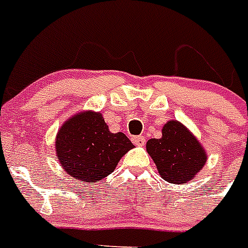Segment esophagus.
<instances>
[{"instance_id":"obj_1","label":"esophagus","mask_w":248,"mask_h":248,"mask_svg":"<svg viewBox=\"0 0 248 248\" xmlns=\"http://www.w3.org/2000/svg\"><path fill=\"white\" fill-rule=\"evenodd\" d=\"M132 142L138 146H144L145 145V138L144 136H134L132 138Z\"/></svg>"}]
</instances>
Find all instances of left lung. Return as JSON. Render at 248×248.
I'll return each mask as SVG.
<instances>
[{"mask_svg": "<svg viewBox=\"0 0 248 248\" xmlns=\"http://www.w3.org/2000/svg\"><path fill=\"white\" fill-rule=\"evenodd\" d=\"M146 152L163 180L174 185L194 180L208 160V153L201 142L177 120L164 124L162 138L148 140Z\"/></svg>", "mask_w": 248, "mask_h": 248, "instance_id": "1", "label": "left lung"}]
</instances>
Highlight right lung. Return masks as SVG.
Here are the masks:
<instances>
[{"label":"right lung","instance_id":"add662e5","mask_svg":"<svg viewBox=\"0 0 248 248\" xmlns=\"http://www.w3.org/2000/svg\"><path fill=\"white\" fill-rule=\"evenodd\" d=\"M54 144L62 170L85 183L103 180L135 148L124 132H110L100 112L93 110H82L66 120Z\"/></svg>","mask_w":248,"mask_h":248}]
</instances>
